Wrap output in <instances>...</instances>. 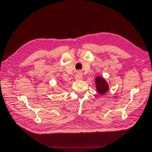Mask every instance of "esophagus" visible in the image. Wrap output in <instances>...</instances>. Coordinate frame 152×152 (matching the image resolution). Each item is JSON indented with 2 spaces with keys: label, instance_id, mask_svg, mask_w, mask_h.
<instances>
[{
  "label": "esophagus",
  "instance_id": "1",
  "mask_svg": "<svg viewBox=\"0 0 152 152\" xmlns=\"http://www.w3.org/2000/svg\"><path fill=\"white\" fill-rule=\"evenodd\" d=\"M75 80H80L82 79V73L79 72L77 73V75H75Z\"/></svg>",
  "mask_w": 152,
  "mask_h": 152
}]
</instances>
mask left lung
I'll return each instance as SVG.
<instances>
[{
  "label": "left lung",
  "instance_id": "obj_1",
  "mask_svg": "<svg viewBox=\"0 0 152 152\" xmlns=\"http://www.w3.org/2000/svg\"><path fill=\"white\" fill-rule=\"evenodd\" d=\"M95 83L96 86V90L100 94H104L108 90V84L103 77L99 76L96 78Z\"/></svg>",
  "mask_w": 152,
  "mask_h": 152
}]
</instances>
